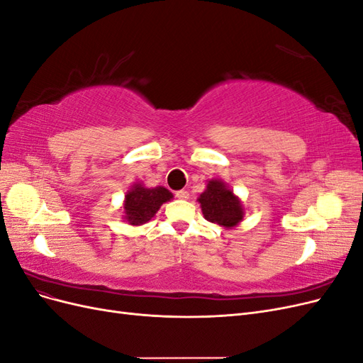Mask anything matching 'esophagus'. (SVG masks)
Returning a JSON list of instances; mask_svg holds the SVG:
<instances>
[{
	"label": "esophagus",
	"mask_w": 363,
	"mask_h": 363,
	"mask_svg": "<svg viewBox=\"0 0 363 363\" xmlns=\"http://www.w3.org/2000/svg\"><path fill=\"white\" fill-rule=\"evenodd\" d=\"M175 196H177L179 200H188V199H189V192H188V191H184V189H182V191H177V192H175Z\"/></svg>",
	"instance_id": "1"
}]
</instances>
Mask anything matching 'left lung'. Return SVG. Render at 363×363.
<instances>
[{"label": "left lung", "instance_id": "obj_1", "mask_svg": "<svg viewBox=\"0 0 363 363\" xmlns=\"http://www.w3.org/2000/svg\"><path fill=\"white\" fill-rule=\"evenodd\" d=\"M199 201L207 221L227 228L235 227L244 216L240 201L221 180L208 182L207 189L200 195Z\"/></svg>", "mask_w": 363, "mask_h": 363}]
</instances>
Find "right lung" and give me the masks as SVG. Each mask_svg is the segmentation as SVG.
I'll return each instance as SVG.
<instances>
[{
  "mask_svg": "<svg viewBox=\"0 0 363 363\" xmlns=\"http://www.w3.org/2000/svg\"><path fill=\"white\" fill-rule=\"evenodd\" d=\"M172 199V194L157 186V188H144L135 184L125 195V219L131 225H140L148 223L156 215L163 203Z\"/></svg>",
  "mask_w": 363,
  "mask_h": 363,
  "instance_id": "add662e5",
  "label": "right lung"
}]
</instances>
